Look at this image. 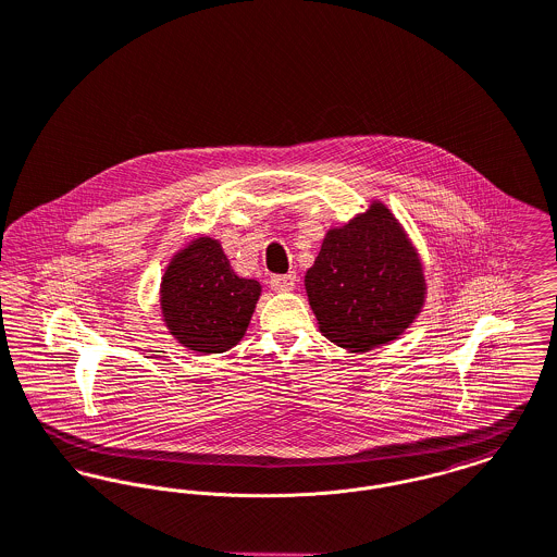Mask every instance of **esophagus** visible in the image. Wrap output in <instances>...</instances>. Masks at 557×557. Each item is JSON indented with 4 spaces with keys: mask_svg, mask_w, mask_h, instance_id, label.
Listing matches in <instances>:
<instances>
[{
    "mask_svg": "<svg viewBox=\"0 0 557 557\" xmlns=\"http://www.w3.org/2000/svg\"><path fill=\"white\" fill-rule=\"evenodd\" d=\"M269 284H271V288H273L275 293H288V290H293L295 284H297V273L273 275V277L269 280Z\"/></svg>",
    "mask_w": 557,
    "mask_h": 557,
    "instance_id": "34e87169",
    "label": "esophagus"
}]
</instances>
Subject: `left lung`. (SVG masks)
Returning <instances> with one entry per match:
<instances>
[{
    "label": "left lung",
    "instance_id": "8db88e82",
    "mask_svg": "<svg viewBox=\"0 0 557 557\" xmlns=\"http://www.w3.org/2000/svg\"><path fill=\"white\" fill-rule=\"evenodd\" d=\"M324 337L352 352L397 339L425 304V275L395 215L382 205L331 228L306 273Z\"/></svg>",
    "mask_w": 557,
    "mask_h": 557
}]
</instances>
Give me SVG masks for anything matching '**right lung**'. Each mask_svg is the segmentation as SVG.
Listing matches in <instances>:
<instances>
[{"label":"right lung","mask_w":557,"mask_h":557,"mask_svg":"<svg viewBox=\"0 0 557 557\" xmlns=\"http://www.w3.org/2000/svg\"><path fill=\"white\" fill-rule=\"evenodd\" d=\"M258 297L260 284L239 277L211 237H198L175 253L160 288L171 335L200 355L226 352L239 344Z\"/></svg>","instance_id":"right-lung-1"}]
</instances>
